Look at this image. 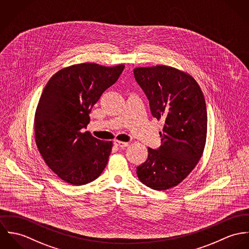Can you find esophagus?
Listing matches in <instances>:
<instances>
[{
	"label": "esophagus",
	"mask_w": 249,
	"mask_h": 249,
	"mask_svg": "<svg viewBox=\"0 0 249 249\" xmlns=\"http://www.w3.org/2000/svg\"><path fill=\"white\" fill-rule=\"evenodd\" d=\"M114 145L119 147V148H125V147H128L130 145L129 142H123V141H119V140H114Z\"/></svg>",
	"instance_id": "esophagus-1"
}]
</instances>
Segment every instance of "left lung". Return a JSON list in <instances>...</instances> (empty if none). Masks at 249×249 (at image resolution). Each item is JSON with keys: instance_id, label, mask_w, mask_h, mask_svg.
<instances>
[{"instance_id": "8db88e82", "label": "left lung", "mask_w": 249, "mask_h": 249, "mask_svg": "<svg viewBox=\"0 0 249 249\" xmlns=\"http://www.w3.org/2000/svg\"><path fill=\"white\" fill-rule=\"evenodd\" d=\"M134 74L153 116L164 120L161 146L148 148V159L137 174L146 186L167 190L179 184L202 156L207 134L205 99L193 77L176 68H136Z\"/></svg>"}]
</instances>
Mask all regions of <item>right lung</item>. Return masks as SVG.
Instances as JSON below:
<instances>
[{
  "label": "right lung",
  "instance_id": "right-lung-1",
  "mask_svg": "<svg viewBox=\"0 0 249 249\" xmlns=\"http://www.w3.org/2000/svg\"><path fill=\"white\" fill-rule=\"evenodd\" d=\"M124 67L72 65L57 71L42 92L34 117L35 142L47 165L70 184L91 182L108 163L112 142L83 131L91 108Z\"/></svg>",
  "mask_w": 249,
  "mask_h": 249
}]
</instances>
